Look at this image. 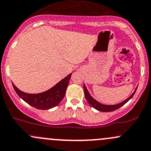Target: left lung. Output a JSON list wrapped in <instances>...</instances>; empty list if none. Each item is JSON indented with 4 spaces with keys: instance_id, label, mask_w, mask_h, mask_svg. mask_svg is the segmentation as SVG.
Wrapping results in <instances>:
<instances>
[{
    "instance_id": "obj_1",
    "label": "left lung",
    "mask_w": 151,
    "mask_h": 151,
    "mask_svg": "<svg viewBox=\"0 0 151 151\" xmlns=\"http://www.w3.org/2000/svg\"><path fill=\"white\" fill-rule=\"evenodd\" d=\"M83 90H84V94H85V97H86V100L88 101V102L89 103V105H91L92 108H95V109H97V110H99V111H102V112H111V111H114V110L119 109V108L122 107L124 104L127 103V102H128V101L133 97L134 94V93L136 92L137 88L135 89V91H134V93H132V95L130 96L129 98H127L126 100L123 101V102H121V103L117 104V105H102V104L99 103V102H97V101H96L94 99H93L92 97H91V95L89 94L88 91H87L86 86H85V85H83Z\"/></svg>"
}]
</instances>
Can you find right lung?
I'll use <instances>...</instances> for the list:
<instances>
[{
  "instance_id": "obj_1",
  "label": "right lung",
  "mask_w": 151,
  "mask_h": 151,
  "mask_svg": "<svg viewBox=\"0 0 151 151\" xmlns=\"http://www.w3.org/2000/svg\"><path fill=\"white\" fill-rule=\"evenodd\" d=\"M70 76L71 74H69L52 88L40 94H27L22 92L14 83L12 84L19 97L29 105L39 110H48L57 106L64 98Z\"/></svg>"
}]
</instances>
